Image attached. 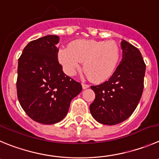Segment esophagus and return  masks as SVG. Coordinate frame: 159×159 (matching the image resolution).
Wrapping results in <instances>:
<instances>
[{
    "label": "esophagus",
    "mask_w": 159,
    "mask_h": 159,
    "mask_svg": "<svg viewBox=\"0 0 159 159\" xmlns=\"http://www.w3.org/2000/svg\"><path fill=\"white\" fill-rule=\"evenodd\" d=\"M81 85H82L83 89H88L89 87V84H84V83H82V84H81Z\"/></svg>",
    "instance_id": "1"
}]
</instances>
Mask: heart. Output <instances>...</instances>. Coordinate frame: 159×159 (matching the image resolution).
I'll list each match as a JSON object with an SVG mask.
<instances>
[{
  "instance_id": "obj_1",
  "label": "heart",
  "mask_w": 159,
  "mask_h": 159,
  "mask_svg": "<svg viewBox=\"0 0 159 159\" xmlns=\"http://www.w3.org/2000/svg\"><path fill=\"white\" fill-rule=\"evenodd\" d=\"M119 46L112 41L78 40L59 49L58 59L64 72L73 76L81 67L95 82H103L116 70L120 60Z\"/></svg>"
}]
</instances>
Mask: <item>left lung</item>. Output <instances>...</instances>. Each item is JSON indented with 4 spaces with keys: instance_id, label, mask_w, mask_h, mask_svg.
Returning <instances> with one entry per match:
<instances>
[{
    "instance_id": "left-lung-1",
    "label": "left lung",
    "mask_w": 159,
    "mask_h": 159,
    "mask_svg": "<svg viewBox=\"0 0 159 159\" xmlns=\"http://www.w3.org/2000/svg\"><path fill=\"white\" fill-rule=\"evenodd\" d=\"M122 59L108 81L91 86L96 98L89 106L98 122L118 124L131 116L140 102L143 90L145 65L140 50L122 40Z\"/></svg>"
}]
</instances>
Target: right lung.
Returning <instances> with one entry per match:
<instances>
[{"label":"right lung","instance_id":"obj_1","mask_svg":"<svg viewBox=\"0 0 159 159\" xmlns=\"http://www.w3.org/2000/svg\"><path fill=\"white\" fill-rule=\"evenodd\" d=\"M59 41L56 35L30 41L18 61L19 103L30 118L41 124L63 120L71 100L82 90L79 82L65 75L58 61Z\"/></svg>","mask_w":159,"mask_h":159}]
</instances>
